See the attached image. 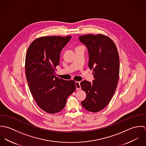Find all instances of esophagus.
<instances>
[{"mask_svg": "<svg viewBox=\"0 0 146 146\" xmlns=\"http://www.w3.org/2000/svg\"><path fill=\"white\" fill-rule=\"evenodd\" d=\"M75 85H76V88L77 90H79L81 89V86H80L79 82H76Z\"/></svg>", "mask_w": 146, "mask_h": 146, "instance_id": "esophagus-1", "label": "esophagus"}]
</instances>
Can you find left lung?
Wrapping results in <instances>:
<instances>
[{"instance_id": "obj_1", "label": "left lung", "mask_w": 146, "mask_h": 146, "mask_svg": "<svg viewBox=\"0 0 146 146\" xmlns=\"http://www.w3.org/2000/svg\"><path fill=\"white\" fill-rule=\"evenodd\" d=\"M87 47L88 66L93 70L94 80L80 83L86 97L82 105L87 111L97 112L105 108L116 90L120 71L119 56L115 44L102 35L88 34L79 37Z\"/></svg>"}]
</instances>
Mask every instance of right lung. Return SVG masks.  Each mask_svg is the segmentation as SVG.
<instances>
[{"instance_id":"right-lung-1","label":"right lung","mask_w":146,"mask_h":146,"mask_svg":"<svg viewBox=\"0 0 146 146\" xmlns=\"http://www.w3.org/2000/svg\"><path fill=\"white\" fill-rule=\"evenodd\" d=\"M71 38L49 36L37 38L31 43L26 53L25 73L30 90L38 106L49 113L61 111L68 97L76 89L75 81L55 76L60 53Z\"/></svg>"}]
</instances>
